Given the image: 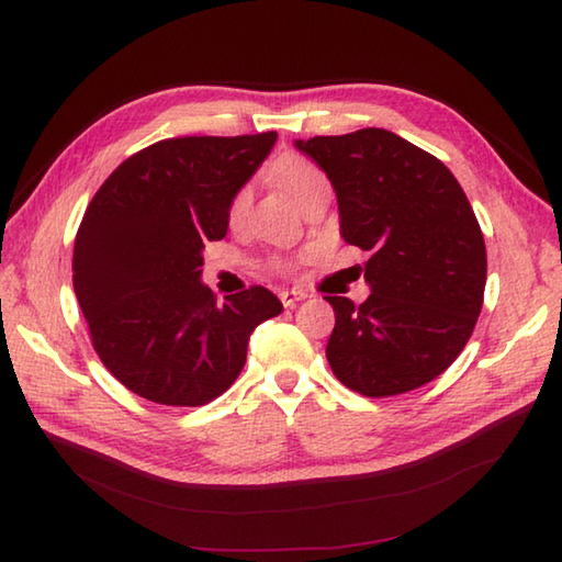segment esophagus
I'll use <instances>...</instances> for the list:
<instances>
[{"label": "esophagus", "instance_id": "34e87169", "mask_svg": "<svg viewBox=\"0 0 562 562\" xmlns=\"http://www.w3.org/2000/svg\"><path fill=\"white\" fill-rule=\"evenodd\" d=\"M306 292L304 290H282L280 292V300H282V304L284 306H294L296 302H302V300H306Z\"/></svg>", "mask_w": 562, "mask_h": 562}]
</instances>
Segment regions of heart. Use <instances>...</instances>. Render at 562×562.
<instances>
[{"label":"heart","mask_w":562,"mask_h":562,"mask_svg":"<svg viewBox=\"0 0 562 562\" xmlns=\"http://www.w3.org/2000/svg\"><path fill=\"white\" fill-rule=\"evenodd\" d=\"M274 178H278V183L282 186L284 193H288L296 205H302V202L314 193L316 188L326 186V176L321 173V169L312 161L300 159V157H288L282 159L278 171H274ZM248 188H241L238 193L232 198L229 202V212H226V217H229L232 224H238L244 220V214L248 210Z\"/></svg>","instance_id":"b5f03b06"}]
</instances>
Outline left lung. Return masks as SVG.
<instances>
[{"label": "left lung", "instance_id": "1", "mask_svg": "<svg viewBox=\"0 0 562 562\" xmlns=\"http://www.w3.org/2000/svg\"><path fill=\"white\" fill-rule=\"evenodd\" d=\"M336 190L340 236L369 254L372 294L336 312L326 357L345 386L396 396L437 379L479 321L485 241L457 178L432 154L381 127L296 139Z\"/></svg>", "mask_w": 562, "mask_h": 562}]
</instances>
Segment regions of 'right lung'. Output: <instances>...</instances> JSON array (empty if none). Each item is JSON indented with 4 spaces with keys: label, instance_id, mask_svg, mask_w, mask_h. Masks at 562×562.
Segmentation results:
<instances>
[{
    "label": "right lung",
    "instance_id": "right-lung-1",
    "mask_svg": "<svg viewBox=\"0 0 562 562\" xmlns=\"http://www.w3.org/2000/svg\"><path fill=\"white\" fill-rule=\"evenodd\" d=\"M278 133L161 139L105 178L79 224L75 294L93 350L137 396L205 405L246 364L248 338L282 302L256 288L217 302L202 250L229 229V202Z\"/></svg>",
    "mask_w": 562,
    "mask_h": 562
}]
</instances>
